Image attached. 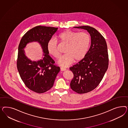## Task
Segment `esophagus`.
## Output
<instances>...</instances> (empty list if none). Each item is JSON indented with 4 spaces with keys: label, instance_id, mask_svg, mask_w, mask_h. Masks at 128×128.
Masks as SVG:
<instances>
[{
    "label": "esophagus",
    "instance_id": "esophagus-1",
    "mask_svg": "<svg viewBox=\"0 0 128 128\" xmlns=\"http://www.w3.org/2000/svg\"><path fill=\"white\" fill-rule=\"evenodd\" d=\"M60 70L62 71H65V70H66V68H63L61 67V68H60Z\"/></svg>",
    "mask_w": 128,
    "mask_h": 128
}]
</instances>
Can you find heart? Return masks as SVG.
<instances>
[{
	"mask_svg": "<svg viewBox=\"0 0 128 128\" xmlns=\"http://www.w3.org/2000/svg\"><path fill=\"white\" fill-rule=\"evenodd\" d=\"M57 40L61 46H64L66 53L59 60L63 66H68L73 62H79L85 57L89 50L91 37L85 32H78L66 30L60 33ZM47 49L49 54L57 59L60 58L61 52L58 48V42L53 39L48 41Z\"/></svg>",
	"mask_w": 128,
	"mask_h": 128,
	"instance_id": "obj_1",
	"label": "heart"
}]
</instances>
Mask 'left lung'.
Returning <instances> with one entry per match:
<instances>
[{"label":"left lung","instance_id":"1","mask_svg":"<svg viewBox=\"0 0 128 128\" xmlns=\"http://www.w3.org/2000/svg\"><path fill=\"white\" fill-rule=\"evenodd\" d=\"M74 28L87 30L91 36V45L85 57L70 68L74 75L70 84L71 89L83 94L92 91L100 84L108 68V54L105 38L97 30L89 26Z\"/></svg>","mask_w":128,"mask_h":128}]
</instances>
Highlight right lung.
<instances>
[{
    "label": "right lung",
    "instance_id": "add662e5",
    "mask_svg": "<svg viewBox=\"0 0 128 128\" xmlns=\"http://www.w3.org/2000/svg\"><path fill=\"white\" fill-rule=\"evenodd\" d=\"M57 28L38 26L27 31L21 39L18 47L17 68L25 85L29 89L43 93L51 89L57 74L58 66L48 55L47 43L57 30ZM38 41L42 47L44 58L38 62H32L25 56L24 48L28 43Z\"/></svg>",
    "mask_w": 128,
    "mask_h": 128
}]
</instances>
